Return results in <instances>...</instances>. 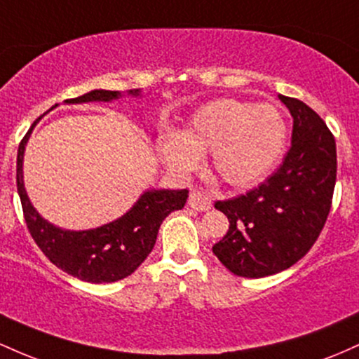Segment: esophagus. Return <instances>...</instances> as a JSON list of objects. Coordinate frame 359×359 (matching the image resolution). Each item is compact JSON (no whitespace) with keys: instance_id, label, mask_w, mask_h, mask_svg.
Masks as SVG:
<instances>
[{"instance_id":"34e87169","label":"esophagus","mask_w":359,"mask_h":359,"mask_svg":"<svg viewBox=\"0 0 359 359\" xmlns=\"http://www.w3.org/2000/svg\"><path fill=\"white\" fill-rule=\"evenodd\" d=\"M189 205L196 211H209L212 208V201L203 191H192L191 196H189Z\"/></svg>"}]
</instances>
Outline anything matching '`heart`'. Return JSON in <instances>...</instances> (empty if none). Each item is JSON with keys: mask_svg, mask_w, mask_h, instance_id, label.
Instances as JSON below:
<instances>
[{"mask_svg": "<svg viewBox=\"0 0 359 359\" xmlns=\"http://www.w3.org/2000/svg\"><path fill=\"white\" fill-rule=\"evenodd\" d=\"M287 131L277 106L224 97L197 109L182 133L167 131L158 142V155L170 170L189 174L199 165L201 155L211 154L221 182L250 187L278 163Z\"/></svg>", "mask_w": 359, "mask_h": 359, "instance_id": "obj_1", "label": "heart"}]
</instances>
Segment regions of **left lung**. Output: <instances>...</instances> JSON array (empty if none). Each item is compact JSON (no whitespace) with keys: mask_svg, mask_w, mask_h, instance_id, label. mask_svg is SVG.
I'll return each mask as SVG.
<instances>
[{"mask_svg":"<svg viewBox=\"0 0 359 359\" xmlns=\"http://www.w3.org/2000/svg\"><path fill=\"white\" fill-rule=\"evenodd\" d=\"M294 118L282 165L257 189L217 201L229 221L212 253L231 273L262 278L290 269L324 228L336 185V142L306 102L280 94Z\"/></svg>","mask_w":359,"mask_h":359,"instance_id":"1","label":"left lung"}]
</instances>
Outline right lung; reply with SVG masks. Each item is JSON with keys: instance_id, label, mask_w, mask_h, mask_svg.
<instances>
[{"instance_id": "add662e5", "label": "right lung", "mask_w": 359, "mask_h": 359, "mask_svg": "<svg viewBox=\"0 0 359 359\" xmlns=\"http://www.w3.org/2000/svg\"><path fill=\"white\" fill-rule=\"evenodd\" d=\"M133 97L142 96V89H130ZM123 97L119 90L94 89L79 97L67 100V104L82 102H111ZM59 104L52 106L50 109ZM42 118V116H40ZM40 118L32 125L18 147L16 156V187L22 201V208L39 248L43 251L55 266L65 273L89 283H111L126 278L145 262L154 250L160 224L170 212L179 211L189 197L187 189H150L138 197V201L121 217L102 224L100 228L71 231L48 222L32 204L23 182V156L32 131Z\"/></svg>"}]
</instances>
